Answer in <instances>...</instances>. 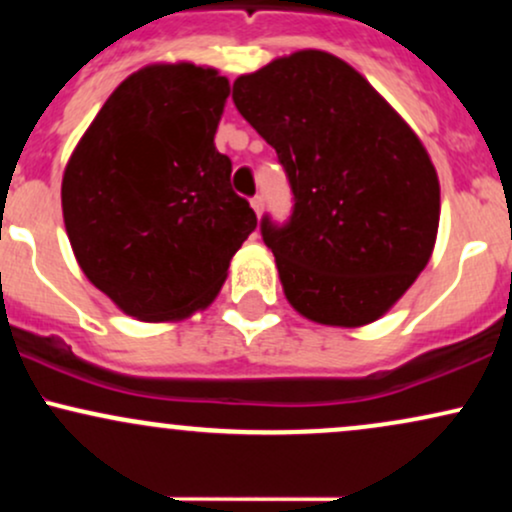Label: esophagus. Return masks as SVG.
I'll use <instances>...</instances> for the list:
<instances>
[{"instance_id": "esophagus-1", "label": "esophagus", "mask_w": 512, "mask_h": 512, "mask_svg": "<svg viewBox=\"0 0 512 512\" xmlns=\"http://www.w3.org/2000/svg\"><path fill=\"white\" fill-rule=\"evenodd\" d=\"M250 207L255 209V214H257V216H260V214H262V207H264V199H262L260 195H255V197L250 199Z\"/></svg>"}]
</instances>
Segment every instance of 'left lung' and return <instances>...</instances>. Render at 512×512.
Returning <instances> with one entry per match:
<instances>
[{"label": "left lung", "mask_w": 512, "mask_h": 512, "mask_svg": "<svg viewBox=\"0 0 512 512\" xmlns=\"http://www.w3.org/2000/svg\"><path fill=\"white\" fill-rule=\"evenodd\" d=\"M238 113L274 146L293 211L264 216L293 308L332 327L383 317L431 260L440 185L424 144L344 60L301 50L233 84Z\"/></svg>", "instance_id": "obj_1"}]
</instances>
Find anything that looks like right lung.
Listing matches in <instances>:
<instances>
[{"label":"right lung","instance_id":"obj_1","mask_svg":"<svg viewBox=\"0 0 512 512\" xmlns=\"http://www.w3.org/2000/svg\"><path fill=\"white\" fill-rule=\"evenodd\" d=\"M226 76L190 62L127 76L76 144L62 214L76 262L122 313L180 320L207 308L255 231L214 134Z\"/></svg>","mask_w":512,"mask_h":512}]
</instances>
